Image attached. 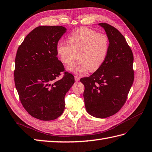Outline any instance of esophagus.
I'll return each instance as SVG.
<instances>
[{"mask_svg": "<svg viewBox=\"0 0 152 152\" xmlns=\"http://www.w3.org/2000/svg\"><path fill=\"white\" fill-rule=\"evenodd\" d=\"M75 81H79V80H80V77H77V76H75Z\"/></svg>", "mask_w": 152, "mask_h": 152, "instance_id": "34e87169", "label": "esophagus"}]
</instances>
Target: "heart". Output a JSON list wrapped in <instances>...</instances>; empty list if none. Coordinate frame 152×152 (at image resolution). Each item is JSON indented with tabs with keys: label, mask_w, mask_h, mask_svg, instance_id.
I'll return each mask as SVG.
<instances>
[{
	"label": "heart",
	"mask_w": 152,
	"mask_h": 152,
	"mask_svg": "<svg viewBox=\"0 0 152 152\" xmlns=\"http://www.w3.org/2000/svg\"><path fill=\"white\" fill-rule=\"evenodd\" d=\"M68 43L58 42L56 52L64 64L74 62L77 54L78 60L69 67L71 72L80 75L89 69L94 72L103 64L107 55L109 43L107 36L87 28L75 30L67 38Z\"/></svg>",
	"instance_id": "obj_1"
}]
</instances>
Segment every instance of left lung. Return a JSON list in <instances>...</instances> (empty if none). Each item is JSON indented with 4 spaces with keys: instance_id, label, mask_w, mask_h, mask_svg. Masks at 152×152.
Here are the masks:
<instances>
[{
    "instance_id": "8db88e82",
    "label": "left lung",
    "mask_w": 152,
    "mask_h": 152,
    "mask_svg": "<svg viewBox=\"0 0 152 152\" xmlns=\"http://www.w3.org/2000/svg\"><path fill=\"white\" fill-rule=\"evenodd\" d=\"M109 42L103 64L89 77L80 79L86 111L105 118L118 112L126 102L134 80L133 55L124 36L107 23H99Z\"/></svg>"
}]
</instances>
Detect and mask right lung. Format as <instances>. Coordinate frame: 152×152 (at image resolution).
I'll list each match as a JSON object with an SVG mask.
<instances>
[{
  "instance_id": "1",
  "label": "right lung",
  "mask_w": 152,
  "mask_h": 152,
  "mask_svg": "<svg viewBox=\"0 0 152 152\" xmlns=\"http://www.w3.org/2000/svg\"><path fill=\"white\" fill-rule=\"evenodd\" d=\"M66 32L62 26H40L32 30L15 56V85L23 107L34 118L48 121L62 115L64 97L75 83L56 55V45Z\"/></svg>"
}]
</instances>
